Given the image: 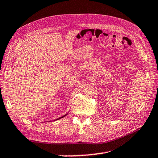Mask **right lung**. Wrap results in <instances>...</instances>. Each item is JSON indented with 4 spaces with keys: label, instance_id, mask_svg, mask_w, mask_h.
<instances>
[{
    "label": "right lung",
    "instance_id": "1",
    "mask_svg": "<svg viewBox=\"0 0 158 158\" xmlns=\"http://www.w3.org/2000/svg\"><path fill=\"white\" fill-rule=\"evenodd\" d=\"M65 115H66V114H65V115H64V116H63V117H59V118H58V119H61V118H63V117H65Z\"/></svg>",
    "mask_w": 158,
    "mask_h": 158
}]
</instances>
